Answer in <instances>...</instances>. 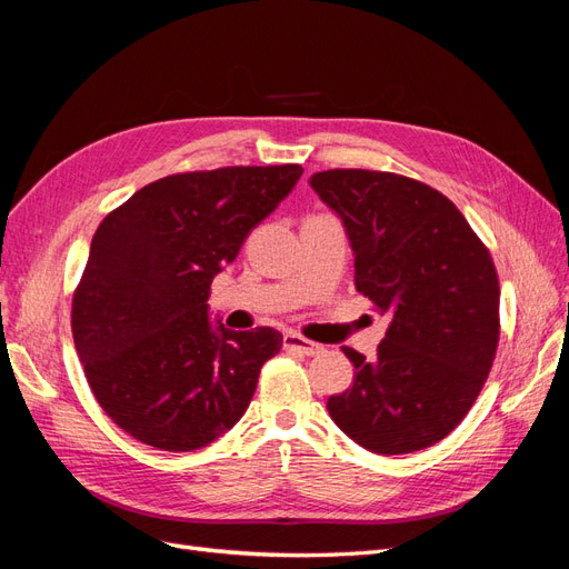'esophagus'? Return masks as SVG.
<instances>
[{
	"label": "esophagus",
	"instance_id": "1",
	"mask_svg": "<svg viewBox=\"0 0 569 569\" xmlns=\"http://www.w3.org/2000/svg\"><path fill=\"white\" fill-rule=\"evenodd\" d=\"M284 349L303 353V356H316V353L322 351L320 343L308 341V339H303L301 335H295V332H287V335H284Z\"/></svg>",
	"mask_w": 569,
	"mask_h": 569
}]
</instances>
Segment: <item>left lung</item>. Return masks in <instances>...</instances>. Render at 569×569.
I'll list each match as a JSON object with an SVG mask.
<instances>
[{
  "label": "left lung",
  "mask_w": 569,
  "mask_h": 569,
  "mask_svg": "<svg viewBox=\"0 0 569 569\" xmlns=\"http://www.w3.org/2000/svg\"><path fill=\"white\" fill-rule=\"evenodd\" d=\"M311 187L343 222L356 289L391 316L375 358L341 347L356 372L351 389L327 399L330 418L372 453L427 449L468 416L496 358L491 253L425 182L335 168L311 176Z\"/></svg>",
  "instance_id": "left-lung-1"
}]
</instances>
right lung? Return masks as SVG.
Masks as SVG:
<instances>
[{
    "instance_id": "add662e5",
    "label": "right lung",
    "mask_w": 569,
    "mask_h": 569,
    "mask_svg": "<svg viewBox=\"0 0 569 569\" xmlns=\"http://www.w3.org/2000/svg\"><path fill=\"white\" fill-rule=\"evenodd\" d=\"M301 173L284 163L168 176L101 220L73 295V341L94 399L137 441L197 451L244 416L282 335L211 325L206 301Z\"/></svg>"
}]
</instances>
